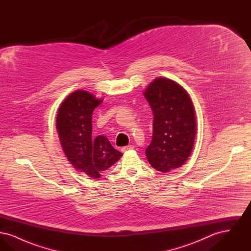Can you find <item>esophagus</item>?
Here are the masks:
<instances>
[{"label":"esophagus","mask_w":251,"mask_h":251,"mask_svg":"<svg viewBox=\"0 0 251 251\" xmlns=\"http://www.w3.org/2000/svg\"><path fill=\"white\" fill-rule=\"evenodd\" d=\"M133 148H134V147H133L132 145H129V146L123 147V148L121 149V151H122V152H126V151H131Z\"/></svg>","instance_id":"1"}]
</instances>
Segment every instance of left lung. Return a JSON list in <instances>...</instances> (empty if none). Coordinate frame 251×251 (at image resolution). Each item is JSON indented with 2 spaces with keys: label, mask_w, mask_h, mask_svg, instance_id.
Masks as SVG:
<instances>
[{
  "label": "left lung",
  "mask_w": 251,
  "mask_h": 251,
  "mask_svg": "<svg viewBox=\"0 0 251 251\" xmlns=\"http://www.w3.org/2000/svg\"><path fill=\"white\" fill-rule=\"evenodd\" d=\"M144 96L153 113L152 140L146 156L156 170L168 172L191 154L197 131L194 105L187 92L167 78L155 79Z\"/></svg>",
  "instance_id": "1"
}]
</instances>
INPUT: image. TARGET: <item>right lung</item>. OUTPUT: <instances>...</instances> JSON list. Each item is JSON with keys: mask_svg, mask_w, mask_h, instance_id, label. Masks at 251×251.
<instances>
[{"mask_svg": "<svg viewBox=\"0 0 251 251\" xmlns=\"http://www.w3.org/2000/svg\"><path fill=\"white\" fill-rule=\"evenodd\" d=\"M101 102L89 92L77 90L62 102L56 118L60 142L68 160L74 168L95 179L122 156L107 137L92 138V113Z\"/></svg>", "mask_w": 251, "mask_h": 251, "instance_id": "right-lung-1", "label": "right lung"}]
</instances>
